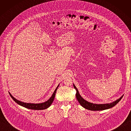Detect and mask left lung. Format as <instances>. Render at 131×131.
<instances>
[{"label":"left lung","instance_id":"8db88e82","mask_svg":"<svg viewBox=\"0 0 131 131\" xmlns=\"http://www.w3.org/2000/svg\"><path fill=\"white\" fill-rule=\"evenodd\" d=\"M74 87L75 89L77 91L76 93V97L78 100V101H79V104L81 105L83 107H84L86 109L92 110V111H99V110H104L105 109H108L113 106H114L115 105H116L120 101V100L122 99L123 96H122L120 99L116 100L115 101L113 102L112 103H110V104H94L92 103L89 102L87 101H85V100L83 99L82 97L80 96V95L79 93L78 90H77L74 84Z\"/></svg>","mask_w":131,"mask_h":131}]
</instances>
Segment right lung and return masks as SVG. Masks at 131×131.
Wrapping results in <instances>:
<instances>
[{
  "label": "right lung",
  "instance_id": "1",
  "mask_svg": "<svg viewBox=\"0 0 131 131\" xmlns=\"http://www.w3.org/2000/svg\"><path fill=\"white\" fill-rule=\"evenodd\" d=\"M58 86H59V85L57 86V87L54 91V92H53V93L52 96H51V98H50L47 101H46L45 102H43V103H41V104H30V103H25V102H21L20 101H18V100H16L15 97H13L12 95H11V94L10 93H9L10 94V97H12V99L14 100V101H15L17 103V104H18V105L22 106L25 107L27 108H29V109H31V110H44V109H46V108H47L48 107H49L50 106H51V105L52 104L53 101L54 97H55L56 92Z\"/></svg>",
  "mask_w": 131,
  "mask_h": 131
}]
</instances>
